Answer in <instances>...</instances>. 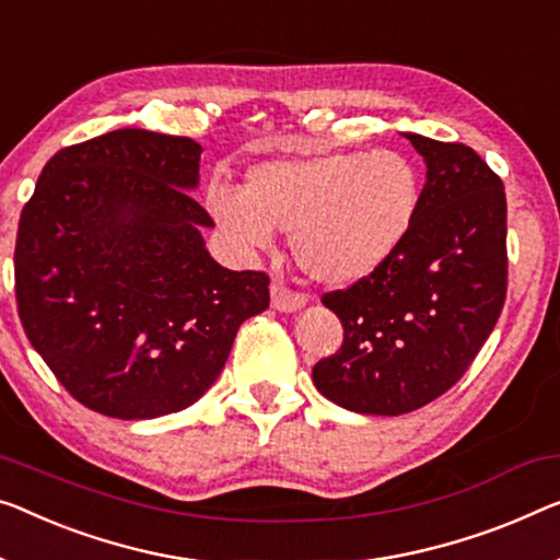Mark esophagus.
<instances>
[{
  "label": "esophagus",
  "instance_id": "1",
  "mask_svg": "<svg viewBox=\"0 0 560 560\" xmlns=\"http://www.w3.org/2000/svg\"><path fill=\"white\" fill-rule=\"evenodd\" d=\"M306 304V296L299 294V291H291L283 283H271V306L277 312H296Z\"/></svg>",
  "mask_w": 560,
  "mask_h": 560
}]
</instances>
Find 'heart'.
<instances>
[{
    "label": "heart",
    "mask_w": 560,
    "mask_h": 560,
    "mask_svg": "<svg viewBox=\"0 0 560 560\" xmlns=\"http://www.w3.org/2000/svg\"><path fill=\"white\" fill-rule=\"evenodd\" d=\"M422 206V175L402 153L277 158L248 171L241 194L219 190L211 208L244 248H269L291 231L299 266L319 283L372 277L410 236Z\"/></svg>",
    "instance_id": "heart-1"
}]
</instances>
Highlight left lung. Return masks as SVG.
<instances>
[{
	"label": "left lung",
	"mask_w": 560,
	"mask_h": 560,
	"mask_svg": "<svg viewBox=\"0 0 560 560\" xmlns=\"http://www.w3.org/2000/svg\"><path fill=\"white\" fill-rule=\"evenodd\" d=\"M402 136L428 165L410 236L372 277L322 296L345 341L314 364V385L360 415H405L445 395L486 345L508 289L503 180L472 148Z\"/></svg>",
	"instance_id": "left-lung-1"
}]
</instances>
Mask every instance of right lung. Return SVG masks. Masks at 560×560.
I'll use <instances>...</instances> for the list:
<instances>
[{
	"label": "right lung",
	"mask_w": 560,
	"mask_h": 560,
	"mask_svg": "<svg viewBox=\"0 0 560 560\" xmlns=\"http://www.w3.org/2000/svg\"><path fill=\"white\" fill-rule=\"evenodd\" d=\"M196 140L122 128L62 148L22 208L14 246L24 334L90 410L153 420L213 385L264 271L223 269L200 231Z\"/></svg>",
	"instance_id": "right-lung-1"
}]
</instances>
